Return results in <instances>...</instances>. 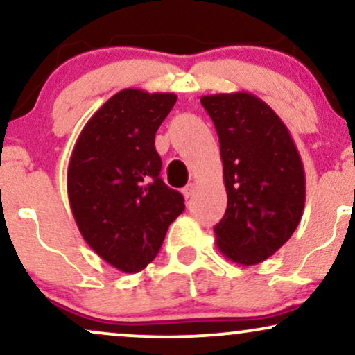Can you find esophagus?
Here are the masks:
<instances>
[{"mask_svg":"<svg viewBox=\"0 0 355 355\" xmlns=\"http://www.w3.org/2000/svg\"><path fill=\"white\" fill-rule=\"evenodd\" d=\"M195 189H197V187H195V183H189V185H187V187H183V190H182L183 197L190 198L191 195L195 193Z\"/></svg>","mask_w":355,"mask_h":355,"instance_id":"1","label":"esophagus"}]
</instances>
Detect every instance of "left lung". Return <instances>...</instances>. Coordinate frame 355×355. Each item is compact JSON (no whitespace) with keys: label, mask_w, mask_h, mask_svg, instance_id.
Listing matches in <instances>:
<instances>
[{"label":"left lung","mask_w":355,"mask_h":355,"mask_svg":"<svg viewBox=\"0 0 355 355\" xmlns=\"http://www.w3.org/2000/svg\"><path fill=\"white\" fill-rule=\"evenodd\" d=\"M220 141L227 210L215 225L232 262L255 266L292 237L305 203V175L287 126L266 101L245 92L205 95Z\"/></svg>","instance_id":"1"}]
</instances>
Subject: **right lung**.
<instances>
[{"label": "right lung", "mask_w": 355, "mask_h": 355, "mask_svg": "<svg viewBox=\"0 0 355 355\" xmlns=\"http://www.w3.org/2000/svg\"><path fill=\"white\" fill-rule=\"evenodd\" d=\"M177 95L126 88L81 130L68 165V198L85 242L125 274L157 257L168 225L185 210L160 178L155 133Z\"/></svg>", "instance_id": "right-lung-1"}]
</instances>
